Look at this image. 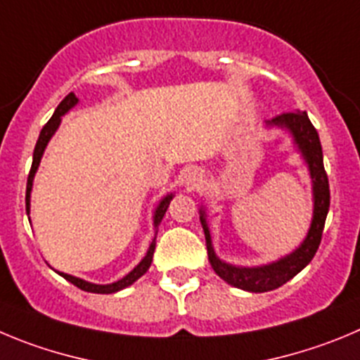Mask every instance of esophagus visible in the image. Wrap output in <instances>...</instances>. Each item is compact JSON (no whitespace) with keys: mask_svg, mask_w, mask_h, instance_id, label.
<instances>
[{"mask_svg":"<svg viewBox=\"0 0 360 360\" xmlns=\"http://www.w3.org/2000/svg\"><path fill=\"white\" fill-rule=\"evenodd\" d=\"M200 178H202L200 169H196V167H189V169L186 171V174H184V182H186L187 187H194Z\"/></svg>","mask_w":360,"mask_h":360,"instance_id":"obj_1","label":"esophagus"}]
</instances>
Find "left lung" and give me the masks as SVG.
Instances as JSON below:
<instances>
[{
  "label": "left lung",
  "instance_id": "1",
  "mask_svg": "<svg viewBox=\"0 0 360 360\" xmlns=\"http://www.w3.org/2000/svg\"><path fill=\"white\" fill-rule=\"evenodd\" d=\"M268 124L288 128L291 131L292 137H295V143L298 144L305 162L309 164V171H311L312 191H314V217H312L311 230H309L302 246L295 250L291 255L283 257V259L268 264V266L237 268V266L217 259L212 250V243H210V232L209 226H207L205 212L202 210V216H200L207 239L209 262L212 269L230 285L250 292H266L278 289L280 285L289 282L292 276L298 275L311 262L312 257L318 252L319 243H321L323 226H325L326 214H328V207H330V189H328V176H326L325 166H323L321 143H319V135L316 131L314 124L309 120L307 112H283V114L268 121Z\"/></svg>",
  "mask_w": 360,
  "mask_h": 360
}]
</instances>
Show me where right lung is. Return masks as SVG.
Returning a JSON list of instances; mask_svg holds the SVG:
<instances>
[{"label":"right lung","instance_id":"obj_1","mask_svg":"<svg viewBox=\"0 0 360 360\" xmlns=\"http://www.w3.org/2000/svg\"><path fill=\"white\" fill-rule=\"evenodd\" d=\"M78 101V98L72 94V92H69L68 96L64 98V100L60 101V105L57 107V110H55V114L51 115V120L48 121V123L42 127L41 130V135H39V141L37 144H35V150H34V162H32V169H30L28 173V182H26V212H30V193H32V184H34V176H35V171H37L39 167V162H41V157L42 153H44V148L46 144H48V141L51 139V135L57 131L58 124H60V117L65 114V112L69 110L71 107H75ZM173 200V196H166L162 200V202L158 203L157 210H155V217H153V223L155 226H158V223L162 221L164 214H166L167 207H169V202ZM155 245H157V240L153 239V243L150 245V250H148L146 257H144L143 260H141L139 264H137V268L131 269L130 273H128L124 278L117 280V282L114 283H107V285H98V283H91V282H85V280L82 278H77V276H71V275H65V273H60L62 276H64L68 282H71L72 285H77L78 289H82V291H87V292H98V295H110V292H117L121 291V289L128 288V285H131V283L135 282L137 278H141V276L144 275V273L148 271V268L151 266V260H153V252H155Z\"/></svg>","mask_w":360,"mask_h":360}]
</instances>
